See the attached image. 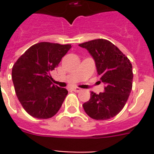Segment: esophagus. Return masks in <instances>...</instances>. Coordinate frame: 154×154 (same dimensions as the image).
I'll use <instances>...</instances> for the list:
<instances>
[{
  "instance_id": "obj_1",
  "label": "esophagus",
  "mask_w": 154,
  "mask_h": 154,
  "mask_svg": "<svg viewBox=\"0 0 154 154\" xmlns=\"http://www.w3.org/2000/svg\"><path fill=\"white\" fill-rule=\"evenodd\" d=\"M72 90H73L74 92L78 93V92H80L81 90H82V89H80V88H78V87H73V88H72Z\"/></svg>"
}]
</instances>
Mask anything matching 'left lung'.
Instances as JSON below:
<instances>
[{
  "instance_id": "obj_1",
  "label": "left lung",
  "mask_w": 154,
  "mask_h": 154,
  "mask_svg": "<svg viewBox=\"0 0 154 154\" xmlns=\"http://www.w3.org/2000/svg\"><path fill=\"white\" fill-rule=\"evenodd\" d=\"M95 60L97 74L105 84V92H91L83 104L85 112L95 120L115 117L124 108L133 86V69L129 58L116 45L105 39H95L79 45Z\"/></svg>"
}]
</instances>
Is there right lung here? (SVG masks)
<instances>
[{
    "instance_id": "add662e5",
    "label": "right lung",
    "mask_w": 154,
    "mask_h": 154,
    "mask_svg": "<svg viewBox=\"0 0 154 154\" xmlns=\"http://www.w3.org/2000/svg\"><path fill=\"white\" fill-rule=\"evenodd\" d=\"M70 48L71 45L40 42L28 49L13 65L12 79L16 94L32 117L48 119L61 107L68 91L52 83L50 72Z\"/></svg>"
}]
</instances>
